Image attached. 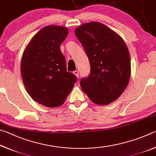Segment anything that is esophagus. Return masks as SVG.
I'll list each match as a JSON object with an SVG mask.
<instances>
[{
  "instance_id": "34e87169",
  "label": "esophagus",
  "mask_w": 156,
  "mask_h": 156,
  "mask_svg": "<svg viewBox=\"0 0 156 156\" xmlns=\"http://www.w3.org/2000/svg\"><path fill=\"white\" fill-rule=\"evenodd\" d=\"M73 74H74V75L76 76V77H78V76H79L78 71H77V70L74 71V72H73Z\"/></svg>"
}]
</instances>
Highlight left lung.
Instances as JSON below:
<instances>
[{"label":"left lung","mask_w":156,"mask_h":156,"mask_svg":"<svg viewBox=\"0 0 156 156\" xmlns=\"http://www.w3.org/2000/svg\"><path fill=\"white\" fill-rule=\"evenodd\" d=\"M75 34L89 58V75L80 87L92 102L107 105L125 91L131 75L130 55L122 38L98 22L85 23Z\"/></svg>","instance_id":"obj_1"}]
</instances>
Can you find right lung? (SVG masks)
Instances as JSON below:
<instances>
[{"label":"right lung","instance_id":"obj_1","mask_svg":"<svg viewBox=\"0 0 156 156\" xmlns=\"http://www.w3.org/2000/svg\"><path fill=\"white\" fill-rule=\"evenodd\" d=\"M69 34L66 27L48 25L31 39L21 60L23 84L34 100L47 107L62 105L77 80L67 71L60 47Z\"/></svg>","mask_w":156,"mask_h":156}]
</instances>
